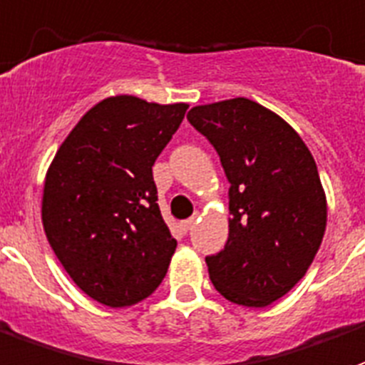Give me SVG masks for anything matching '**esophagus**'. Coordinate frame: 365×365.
<instances>
[{
  "label": "esophagus",
  "mask_w": 365,
  "mask_h": 365,
  "mask_svg": "<svg viewBox=\"0 0 365 365\" xmlns=\"http://www.w3.org/2000/svg\"><path fill=\"white\" fill-rule=\"evenodd\" d=\"M194 223H196V215H192V217H190V219H186V221H182V223H180V229H182V231H185V232H188L194 227Z\"/></svg>",
  "instance_id": "esophagus-1"
}]
</instances>
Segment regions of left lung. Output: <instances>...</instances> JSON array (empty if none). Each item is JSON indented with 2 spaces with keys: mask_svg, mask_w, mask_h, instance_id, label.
<instances>
[{
  "mask_svg": "<svg viewBox=\"0 0 365 365\" xmlns=\"http://www.w3.org/2000/svg\"><path fill=\"white\" fill-rule=\"evenodd\" d=\"M210 140L229 188V238L205 257L221 297L264 308L306 275L323 240L327 202L308 146L277 113L248 98L188 111Z\"/></svg>",
  "mask_w": 365,
  "mask_h": 365,
  "instance_id": "1",
  "label": "left lung"
}]
</instances>
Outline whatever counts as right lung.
I'll return each instance as SVG.
<instances>
[{
  "instance_id": "add662e5",
  "label": "right lung",
  "mask_w": 365,
  "mask_h": 365,
  "mask_svg": "<svg viewBox=\"0 0 365 365\" xmlns=\"http://www.w3.org/2000/svg\"><path fill=\"white\" fill-rule=\"evenodd\" d=\"M186 109L134 96L101 100L49 165L43 231L76 287L100 304L133 306L165 277L177 240L161 217L152 167Z\"/></svg>"
}]
</instances>
